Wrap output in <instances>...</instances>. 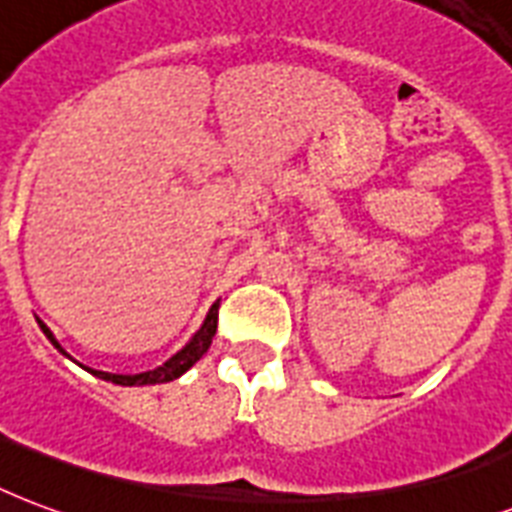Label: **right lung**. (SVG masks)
<instances>
[{
  "label": "right lung",
  "mask_w": 512,
  "mask_h": 512,
  "mask_svg": "<svg viewBox=\"0 0 512 512\" xmlns=\"http://www.w3.org/2000/svg\"><path fill=\"white\" fill-rule=\"evenodd\" d=\"M39 328H42V334L50 339V344H53L55 350L61 352V355H66V358H71L69 352L63 350L61 344H58V339L53 336V331L42 323V320L37 318ZM216 326H219V301L213 304L211 310H208V315H205V320H202L200 331H194V336L189 339V342L181 347V350L173 355V358H168L162 366L152 368V371H144V374H109V371H95V368H87L90 374L98 376V379H104V382H112V384H122V387H144V384H162V382H173V379H178L181 374H186L189 368L197 363V360L208 352V347H211L213 336H216Z\"/></svg>",
  "instance_id": "right-lung-1"
}]
</instances>
